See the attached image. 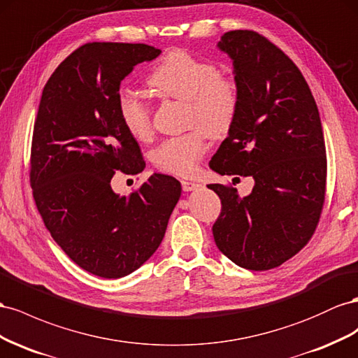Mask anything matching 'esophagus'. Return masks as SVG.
I'll list each match as a JSON object with an SVG mask.
<instances>
[{
  "mask_svg": "<svg viewBox=\"0 0 358 358\" xmlns=\"http://www.w3.org/2000/svg\"><path fill=\"white\" fill-rule=\"evenodd\" d=\"M181 186H182V190H185V192H192V190H196V189L202 187V185H199V182L186 181V180L181 181Z\"/></svg>",
  "mask_w": 358,
  "mask_h": 358,
  "instance_id": "esophagus-1",
  "label": "esophagus"
}]
</instances>
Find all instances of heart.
I'll use <instances>...</instances> for the list:
<instances>
[{
    "label": "heart",
    "mask_w": 358,
    "mask_h": 358,
    "mask_svg": "<svg viewBox=\"0 0 358 358\" xmlns=\"http://www.w3.org/2000/svg\"><path fill=\"white\" fill-rule=\"evenodd\" d=\"M147 84L159 96L186 103V126L196 127L181 136L163 141L152 152L155 165L173 176L190 177L207 151L203 131L211 138H220L228 134L237 118L240 106L237 79L220 73L211 61L176 49L150 71ZM118 114L131 136L139 141L151 138V114L144 100L129 93L121 94Z\"/></svg>",
    "instance_id": "obj_1"
}]
</instances>
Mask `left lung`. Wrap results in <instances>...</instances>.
I'll use <instances>...</instances> for the list:
<instances>
[{"instance_id": "1", "label": "left lung", "mask_w": 358, "mask_h": 358, "mask_svg": "<svg viewBox=\"0 0 358 358\" xmlns=\"http://www.w3.org/2000/svg\"><path fill=\"white\" fill-rule=\"evenodd\" d=\"M217 48L232 59L240 106L210 168L252 177L255 186L248 196L208 186L222 202L213 236L240 267L270 270L308 244L321 216L327 157L320 112L299 67L265 37L236 29Z\"/></svg>"}]
</instances>
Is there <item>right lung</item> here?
Segmentation results:
<instances>
[{
	"label": "right lung",
	"instance_id": "1",
	"mask_svg": "<svg viewBox=\"0 0 358 358\" xmlns=\"http://www.w3.org/2000/svg\"><path fill=\"white\" fill-rule=\"evenodd\" d=\"M160 52L144 43H87L57 67L40 99L29 171L37 210L67 257L105 279L150 259L181 196L180 181L165 173L129 196L110 187L115 171L145 168L118 114L121 80Z\"/></svg>",
	"mask_w": 358,
	"mask_h": 358
}]
</instances>
